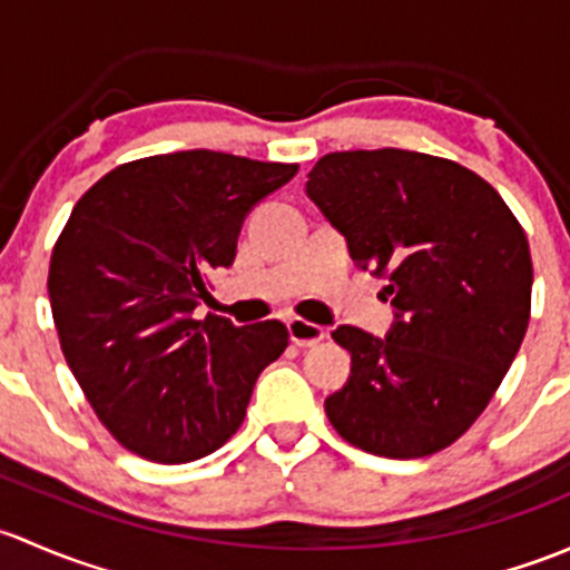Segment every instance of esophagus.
Here are the masks:
<instances>
[{
  "instance_id": "obj_1",
  "label": "esophagus",
  "mask_w": 570,
  "mask_h": 570,
  "mask_svg": "<svg viewBox=\"0 0 570 570\" xmlns=\"http://www.w3.org/2000/svg\"><path fill=\"white\" fill-rule=\"evenodd\" d=\"M287 332H291V340L302 348H309V345H318L321 340L326 337V328L318 324H309V321L291 318L287 321Z\"/></svg>"
}]
</instances>
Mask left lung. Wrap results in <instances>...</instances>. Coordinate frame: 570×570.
Instances as JSON below:
<instances>
[{
	"label": "left lung",
	"mask_w": 570,
	"mask_h": 570,
	"mask_svg": "<svg viewBox=\"0 0 570 570\" xmlns=\"http://www.w3.org/2000/svg\"><path fill=\"white\" fill-rule=\"evenodd\" d=\"M307 197L360 268L386 277V337L337 326L351 375L326 397L334 431L365 453L422 459L478 420L530 324L532 261L494 186L448 158L345 150L309 169Z\"/></svg>",
	"instance_id": "left-lung-1"
}]
</instances>
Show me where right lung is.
Instances as JSON below:
<instances>
[{
    "label": "right lung",
    "mask_w": 570,
    "mask_h": 570,
    "mask_svg": "<svg viewBox=\"0 0 570 570\" xmlns=\"http://www.w3.org/2000/svg\"><path fill=\"white\" fill-rule=\"evenodd\" d=\"M296 169L180 150L111 169L70 210L51 252V315L70 373L131 453H214L287 348L279 321L233 326L195 309L210 296L205 277L236 261L246 214Z\"/></svg>",
    "instance_id": "obj_1"
}]
</instances>
